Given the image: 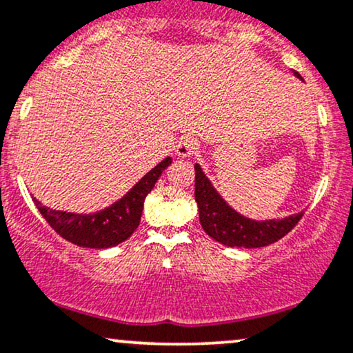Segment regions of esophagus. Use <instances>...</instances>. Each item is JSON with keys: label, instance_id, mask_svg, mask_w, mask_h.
<instances>
[{"label": "esophagus", "instance_id": "esophagus-1", "mask_svg": "<svg viewBox=\"0 0 353 353\" xmlns=\"http://www.w3.org/2000/svg\"><path fill=\"white\" fill-rule=\"evenodd\" d=\"M199 143L195 138L192 137H182L176 145V154L181 156V158H190L197 153Z\"/></svg>", "mask_w": 353, "mask_h": 353}]
</instances>
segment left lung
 I'll list each match as a JSON object with an SVG mask.
<instances>
[{"instance_id": "1", "label": "left lung", "mask_w": 353, "mask_h": 353, "mask_svg": "<svg viewBox=\"0 0 353 353\" xmlns=\"http://www.w3.org/2000/svg\"><path fill=\"white\" fill-rule=\"evenodd\" d=\"M295 77L303 81L298 71H295ZM195 202L199 207L200 225L205 233L228 248L252 249L269 246L295 228L305 213L300 212L282 220L265 221H256L243 216L221 199V195L203 174L200 164H195Z\"/></svg>"}]
</instances>
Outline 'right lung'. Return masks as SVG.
Here are the masks:
<instances>
[{
	"label": "right lung",
	"instance_id": "obj_1",
	"mask_svg": "<svg viewBox=\"0 0 353 353\" xmlns=\"http://www.w3.org/2000/svg\"><path fill=\"white\" fill-rule=\"evenodd\" d=\"M171 163L172 159L168 156L158 166L146 172L122 199L101 212L83 215L43 207L37 199H34V203L48 225L70 243L91 249L114 248L130 238L138 228L146 195Z\"/></svg>",
	"mask_w": 353,
	"mask_h": 353
}]
</instances>
